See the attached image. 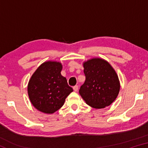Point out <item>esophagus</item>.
<instances>
[{
    "mask_svg": "<svg viewBox=\"0 0 148 148\" xmlns=\"http://www.w3.org/2000/svg\"><path fill=\"white\" fill-rule=\"evenodd\" d=\"M73 89H74V91H77V90H78V86H74V87H73Z\"/></svg>",
    "mask_w": 148,
    "mask_h": 148,
    "instance_id": "1",
    "label": "esophagus"
}]
</instances>
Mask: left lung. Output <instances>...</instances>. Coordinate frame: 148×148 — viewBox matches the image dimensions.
Masks as SVG:
<instances>
[{"mask_svg": "<svg viewBox=\"0 0 148 148\" xmlns=\"http://www.w3.org/2000/svg\"><path fill=\"white\" fill-rule=\"evenodd\" d=\"M86 81L79 93L86 104L94 108L108 106L117 98L120 89L118 76L105 60L93 58L84 62Z\"/></svg>", "mask_w": 148, "mask_h": 148, "instance_id": "obj_1", "label": "left lung"}]
</instances>
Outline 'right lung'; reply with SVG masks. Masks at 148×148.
Listing matches in <instances>:
<instances>
[{"instance_id":"obj_1","label":"right lung","mask_w":148,"mask_h":148,"mask_svg":"<svg viewBox=\"0 0 148 148\" xmlns=\"http://www.w3.org/2000/svg\"><path fill=\"white\" fill-rule=\"evenodd\" d=\"M62 64L57 61L42 63L32 74L28 84V95L34 108L45 114L61 108L73 89L61 74Z\"/></svg>"}]
</instances>
